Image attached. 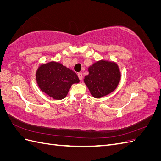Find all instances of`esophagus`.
<instances>
[{"instance_id": "34e87169", "label": "esophagus", "mask_w": 161, "mask_h": 161, "mask_svg": "<svg viewBox=\"0 0 161 161\" xmlns=\"http://www.w3.org/2000/svg\"><path fill=\"white\" fill-rule=\"evenodd\" d=\"M78 76H79V79H80V80H82V79H83V75H82V74L81 72L78 73Z\"/></svg>"}]
</instances>
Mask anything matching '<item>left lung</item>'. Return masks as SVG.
I'll return each instance as SVG.
<instances>
[{
    "label": "left lung",
    "instance_id": "1",
    "mask_svg": "<svg viewBox=\"0 0 161 161\" xmlns=\"http://www.w3.org/2000/svg\"><path fill=\"white\" fill-rule=\"evenodd\" d=\"M89 72L84 81L95 98H101L114 91L120 80L119 68L114 62H97L89 67Z\"/></svg>",
    "mask_w": 161,
    "mask_h": 161
}]
</instances>
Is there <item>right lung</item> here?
Instances as JSON below:
<instances>
[{
    "mask_svg": "<svg viewBox=\"0 0 161 161\" xmlns=\"http://www.w3.org/2000/svg\"><path fill=\"white\" fill-rule=\"evenodd\" d=\"M36 79L41 90L56 100L65 98L72 85L79 82V77L75 72L55 62L39 68Z\"/></svg>",
    "mask_w": 161,
    "mask_h": 161,
    "instance_id": "obj_1",
    "label": "right lung"
}]
</instances>
